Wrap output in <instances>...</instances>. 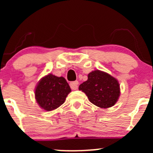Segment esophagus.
Instances as JSON below:
<instances>
[{
	"label": "esophagus",
	"instance_id": "1",
	"mask_svg": "<svg viewBox=\"0 0 153 153\" xmlns=\"http://www.w3.org/2000/svg\"><path fill=\"white\" fill-rule=\"evenodd\" d=\"M78 81H73L70 83V85H71L72 90H76V89H78Z\"/></svg>",
	"mask_w": 153,
	"mask_h": 153
}]
</instances>
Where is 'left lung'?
I'll list each match as a JSON object with an SVG mask.
<instances>
[{
  "label": "left lung",
  "instance_id": "8db88e82",
  "mask_svg": "<svg viewBox=\"0 0 153 153\" xmlns=\"http://www.w3.org/2000/svg\"><path fill=\"white\" fill-rule=\"evenodd\" d=\"M89 101L100 108H109L118 101L120 88L118 80L105 72L94 71L88 75V80L79 85Z\"/></svg>",
  "mask_w": 153,
  "mask_h": 153
}]
</instances>
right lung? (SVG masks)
<instances>
[{"instance_id": "add662e5", "label": "right lung", "mask_w": 153, "mask_h": 153, "mask_svg": "<svg viewBox=\"0 0 153 153\" xmlns=\"http://www.w3.org/2000/svg\"><path fill=\"white\" fill-rule=\"evenodd\" d=\"M71 91L63 77L49 74L40 80L35 89V99L43 109L50 111L63 104Z\"/></svg>"}]
</instances>
